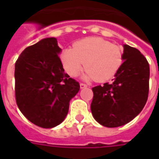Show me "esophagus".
Returning a JSON list of instances; mask_svg holds the SVG:
<instances>
[{
	"mask_svg": "<svg viewBox=\"0 0 159 159\" xmlns=\"http://www.w3.org/2000/svg\"><path fill=\"white\" fill-rule=\"evenodd\" d=\"M80 87H81V88H86V87H87V84H85V83H82V82H81V83H80Z\"/></svg>",
	"mask_w": 159,
	"mask_h": 159,
	"instance_id": "esophagus-1",
	"label": "esophagus"
}]
</instances>
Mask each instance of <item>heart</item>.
I'll use <instances>...</instances> for the list:
<instances>
[{
    "label": "heart",
    "mask_w": 159,
    "mask_h": 159,
    "mask_svg": "<svg viewBox=\"0 0 159 159\" xmlns=\"http://www.w3.org/2000/svg\"><path fill=\"white\" fill-rule=\"evenodd\" d=\"M60 57L65 71L71 77H77L85 66V79L106 82L116 75L123 63V49L93 37L77 41L73 48H64Z\"/></svg>",
    "instance_id": "1"
}]
</instances>
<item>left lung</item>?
<instances>
[{
    "label": "left lung",
    "mask_w": 159,
    "mask_h": 159,
    "mask_svg": "<svg viewBox=\"0 0 159 159\" xmlns=\"http://www.w3.org/2000/svg\"><path fill=\"white\" fill-rule=\"evenodd\" d=\"M123 60L113 82L92 88V116L98 123L109 128L129 123L140 113L148 100L147 59L137 48L125 44Z\"/></svg>",
    "instance_id": "1"
}]
</instances>
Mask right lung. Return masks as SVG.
<instances>
[{"mask_svg": "<svg viewBox=\"0 0 159 159\" xmlns=\"http://www.w3.org/2000/svg\"><path fill=\"white\" fill-rule=\"evenodd\" d=\"M55 38L29 46L15 66V92L20 111L35 125L53 128L67 116L79 82L64 72Z\"/></svg>", "mask_w": 159, "mask_h": 159, "instance_id": "1", "label": "right lung"}]
</instances>
